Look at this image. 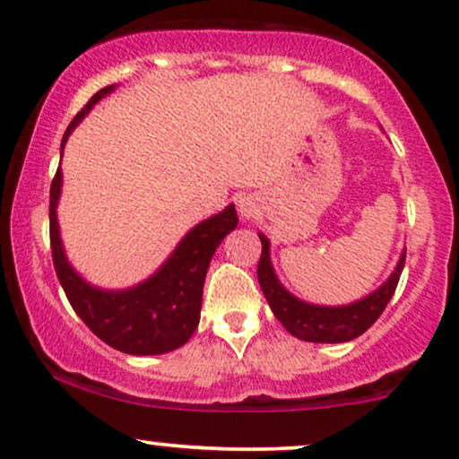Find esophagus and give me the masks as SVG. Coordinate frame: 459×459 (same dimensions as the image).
Listing matches in <instances>:
<instances>
[{"label": "esophagus", "instance_id": "esophagus-1", "mask_svg": "<svg viewBox=\"0 0 459 459\" xmlns=\"http://www.w3.org/2000/svg\"><path fill=\"white\" fill-rule=\"evenodd\" d=\"M239 212H241V215H250L254 212V203L250 201V198H241Z\"/></svg>", "mask_w": 459, "mask_h": 459}]
</instances>
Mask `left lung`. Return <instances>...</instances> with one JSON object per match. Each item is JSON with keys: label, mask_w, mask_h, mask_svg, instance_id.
<instances>
[{"label": "left lung", "mask_w": 459, "mask_h": 459, "mask_svg": "<svg viewBox=\"0 0 459 459\" xmlns=\"http://www.w3.org/2000/svg\"><path fill=\"white\" fill-rule=\"evenodd\" d=\"M261 237L263 252L261 261H258V284L264 292L269 307L275 314V318L284 325V329L295 338L306 342H320V344H338V342H351L359 338L361 333L377 323L380 314H383L387 303L394 297L395 286L400 282L402 269L406 263V250L402 252L400 263H397L395 272L389 275V280L380 289L369 292L366 299H359L351 306H312L297 297H292L289 290L280 284L275 278L272 267V258H269V239L264 235Z\"/></svg>", "instance_id": "8db88e82"}]
</instances>
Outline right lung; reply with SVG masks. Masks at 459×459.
<instances>
[{
    "label": "right lung",
    "mask_w": 459,
    "mask_h": 459,
    "mask_svg": "<svg viewBox=\"0 0 459 459\" xmlns=\"http://www.w3.org/2000/svg\"><path fill=\"white\" fill-rule=\"evenodd\" d=\"M113 91V85L93 93L91 100L76 113L62 139L68 141L70 132L90 113L100 98ZM62 192V169L53 177L51 205V252L59 282L64 286L70 306L82 323L108 346L128 355H162L184 346L192 338L201 318L203 284L215 247L237 226L235 205L222 213H215L205 222L196 224L187 233L167 263L152 278L128 290H102L87 284L70 267L59 239L57 201Z\"/></svg>",
    "instance_id": "right-lung-1"
}]
</instances>
